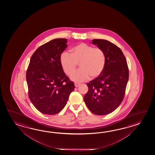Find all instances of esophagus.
<instances>
[{
  "label": "esophagus",
  "mask_w": 155,
  "mask_h": 155,
  "mask_svg": "<svg viewBox=\"0 0 155 155\" xmlns=\"http://www.w3.org/2000/svg\"><path fill=\"white\" fill-rule=\"evenodd\" d=\"M80 85V84H79V83H75V87H78L79 85Z\"/></svg>",
  "instance_id": "34e87169"
}]
</instances>
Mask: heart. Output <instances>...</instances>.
<instances>
[{
  "label": "heart",
  "instance_id": "obj_1",
  "mask_svg": "<svg viewBox=\"0 0 155 155\" xmlns=\"http://www.w3.org/2000/svg\"><path fill=\"white\" fill-rule=\"evenodd\" d=\"M60 62L64 73L69 76L76 71L79 64L81 69L71 79L75 82H83L88 80L90 76L96 79L101 75L105 66L106 56L101 49L81 43L73 46L70 54L66 51L61 53Z\"/></svg>",
  "mask_w": 155,
  "mask_h": 155
}]
</instances>
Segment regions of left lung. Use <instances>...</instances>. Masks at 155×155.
Masks as SVG:
<instances>
[{
    "label": "left lung",
    "instance_id": "obj_1",
    "mask_svg": "<svg viewBox=\"0 0 155 155\" xmlns=\"http://www.w3.org/2000/svg\"><path fill=\"white\" fill-rule=\"evenodd\" d=\"M92 44L104 51L106 64L100 76L87 84L84 101L88 109L97 115H105L119 107L124 97L129 80V68L121 50L104 39H93Z\"/></svg>",
    "mask_w": 155,
    "mask_h": 155
}]
</instances>
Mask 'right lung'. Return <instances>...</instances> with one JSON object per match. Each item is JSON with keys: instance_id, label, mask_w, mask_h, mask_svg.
<instances>
[{"instance_id": "obj_1", "label": "right lung", "mask_w": 155, "mask_h": 155, "mask_svg": "<svg viewBox=\"0 0 155 155\" xmlns=\"http://www.w3.org/2000/svg\"><path fill=\"white\" fill-rule=\"evenodd\" d=\"M66 43V39L52 40L39 47L30 60L26 74L28 95L33 105L44 114L59 112L75 88L60 62Z\"/></svg>"}]
</instances>
